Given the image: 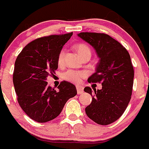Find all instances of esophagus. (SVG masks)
I'll return each mask as SVG.
<instances>
[{
    "instance_id": "1",
    "label": "esophagus",
    "mask_w": 149,
    "mask_h": 149,
    "mask_svg": "<svg viewBox=\"0 0 149 149\" xmlns=\"http://www.w3.org/2000/svg\"><path fill=\"white\" fill-rule=\"evenodd\" d=\"M76 89H77V94H81L84 92V87L82 86H81V85H77L76 86Z\"/></svg>"
}]
</instances>
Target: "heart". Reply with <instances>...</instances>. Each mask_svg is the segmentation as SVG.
<instances>
[{"instance_id":"obj_1","label":"heart","mask_w":149,"mask_h":149,"mask_svg":"<svg viewBox=\"0 0 149 149\" xmlns=\"http://www.w3.org/2000/svg\"><path fill=\"white\" fill-rule=\"evenodd\" d=\"M74 49L77 52L79 56H82L86 54L91 55L90 48L88 47L84 43H80L74 45ZM64 54L65 52L63 50H62L58 55L57 58V64L59 66H62L63 65L64 62ZM86 76V73L82 71H74V70H68L63 74V78L68 81H70L72 83H79L80 81Z\"/></svg>"}]
</instances>
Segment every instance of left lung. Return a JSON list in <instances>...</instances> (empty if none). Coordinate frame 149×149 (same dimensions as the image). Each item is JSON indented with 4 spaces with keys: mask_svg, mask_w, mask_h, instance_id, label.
<instances>
[{
    "mask_svg": "<svg viewBox=\"0 0 149 149\" xmlns=\"http://www.w3.org/2000/svg\"><path fill=\"white\" fill-rule=\"evenodd\" d=\"M77 36L95 50L99 60L89 83H101L102 88L94 90V97L85 109L89 119L98 125L113 123L123 114L132 94L134 67L125 48L109 35L98 33H80ZM84 92L92 95L89 86Z\"/></svg>",
    "mask_w": 149,
    "mask_h": 149,
    "instance_id": "left-lung-1",
    "label": "left lung"
}]
</instances>
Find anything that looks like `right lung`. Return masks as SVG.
Segmentation results:
<instances>
[{"instance_id":"add662e5","label":"right lung","mask_w":149,"mask_h":149,"mask_svg":"<svg viewBox=\"0 0 149 149\" xmlns=\"http://www.w3.org/2000/svg\"><path fill=\"white\" fill-rule=\"evenodd\" d=\"M72 36L69 33L35 39L15 60L13 79L17 99L24 113L36 122L53 120L66 101L77 95L75 86L71 83L63 81L56 91L46 81L55 74L59 54Z\"/></svg>"}]
</instances>
